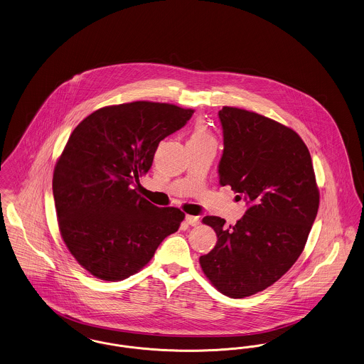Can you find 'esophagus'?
Listing matches in <instances>:
<instances>
[{
	"label": "esophagus",
	"mask_w": 364,
	"mask_h": 364,
	"mask_svg": "<svg viewBox=\"0 0 364 364\" xmlns=\"http://www.w3.org/2000/svg\"><path fill=\"white\" fill-rule=\"evenodd\" d=\"M185 220L190 225H193V227H196V225H198L200 224V218L198 216H191V215H186V218H185Z\"/></svg>",
	"instance_id": "esophagus-1"
}]
</instances>
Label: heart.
Wrapping results in <instances>:
<instances>
[{"label":"heart","mask_w":364,"mask_h":364,"mask_svg":"<svg viewBox=\"0 0 364 364\" xmlns=\"http://www.w3.org/2000/svg\"><path fill=\"white\" fill-rule=\"evenodd\" d=\"M189 142L201 144V142H215V140H213V136H212L210 130L208 129L205 124L203 121H197L191 127Z\"/></svg>","instance_id":"b5f03b06"}]
</instances>
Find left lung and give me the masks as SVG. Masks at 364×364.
Here are the masks:
<instances>
[{
    "label": "left lung",
    "instance_id": "1",
    "mask_svg": "<svg viewBox=\"0 0 364 364\" xmlns=\"http://www.w3.org/2000/svg\"><path fill=\"white\" fill-rule=\"evenodd\" d=\"M224 151L219 183L247 204L235 225L205 216L216 246L200 257L212 285L232 299L274 284L299 258L319 206L309 148L291 127L254 111H219Z\"/></svg>",
    "mask_w": 364,
    "mask_h": 364
}]
</instances>
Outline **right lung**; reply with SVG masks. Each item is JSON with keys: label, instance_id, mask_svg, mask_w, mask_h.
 I'll list each match as a JSON object with an SVG mask.
<instances>
[{"label": "right lung", "instance_id": "obj_1", "mask_svg": "<svg viewBox=\"0 0 364 364\" xmlns=\"http://www.w3.org/2000/svg\"><path fill=\"white\" fill-rule=\"evenodd\" d=\"M193 112L139 100L94 111L72 132L54 167L53 194L63 243L92 276L125 280L178 231L185 213L151 204L134 185L149 171L159 142Z\"/></svg>", "mask_w": 364, "mask_h": 364}]
</instances>
